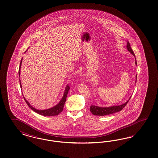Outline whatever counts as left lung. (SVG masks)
I'll list each match as a JSON object with an SVG mask.
<instances>
[{
    "instance_id": "obj_1",
    "label": "left lung",
    "mask_w": 158,
    "mask_h": 158,
    "mask_svg": "<svg viewBox=\"0 0 158 158\" xmlns=\"http://www.w3.org/2000/svg\"><path fill=\"white\" fill-rule=\"evenodd\" d=\"M127 49L130 53H131L132 54L134 55V56L135 57L134 53L132 50V49L131 48L130 44L128 41L127 42ZM135 64L137 65V63H136V60L135 59ZM137 77V75L136 76V78ZM131 97L129 98V99L123 104L122 105H118V106H110V107H99V106H97L95 105H91L90 106V111L92 112V114H94V115H99V116H104V115H110V114H112L114 113H115L117 112L121 111L123 108L126 106L127 104V103L128 102L129 99H131Z\"/></svg>"
}]
</instances>
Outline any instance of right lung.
Instances as JSON below:
<instances>
[{
	"mask_svg": "<svg viewBox=\"0 0 158 158\" xmlns=\"http://www.w3.org/2000/svg\"><path fill=\"white\" fill-rule=\"evenodd\" d=\"M22 59L21 60L20 64V66H19V76H20V67H21V64H22ZM19 81H20V87H21V88H22V85H21L20 80H19ZM69 89H70V86L69 85H67L66 87H65V89L64 95H63L61 100L60 101L59 104L57 105L54 106V107L52 108L47 109V110H36L35 108H33V106H31L30 105V104L29 103V102L24 98V97L23 98L24 99V101L27 103V104L29 106L30 108H31L33 111L37 112V114L41 115H44V116H54V115H59V114L63 110L64 105L66 98H67V94H68Z\"/></svg>",
	"mask_w": 158,
	"mask_h": 158,
	"instance_id": "1",
	"label": "right lung"
}]
</instances>
